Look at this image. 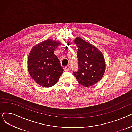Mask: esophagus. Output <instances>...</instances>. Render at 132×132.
<instances>
[{
	"label": "esophagus",
	"instance_id": "1",
	"mask_svg": "<svg viewBox=\"0 0 132 132\" xmlns=\"http://www.w3.org/2000/svg\"><path fill=\"white\" fill-rule=\"evenodd\" d=\"M69 69H70L69 65H67V66H66V67H65L64 68V70H65V71H68L69 70Z\"/></svg>",
	"mask_w": 132,
	"mask_h": 132
}]
</instances>
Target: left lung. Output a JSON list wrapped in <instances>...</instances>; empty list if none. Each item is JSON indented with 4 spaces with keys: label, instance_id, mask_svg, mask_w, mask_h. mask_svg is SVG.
I'll return each mask as SVG.
<instances>
[{
    "label": "left lung",
    "instance_id": "left-lung-1",
    "mask_svg": "<svg viewBox=\"0 0 132 132\" xmlns=\"http://www.w3.org/2000/svg\"><path fill=\"white\" fill-rule=\"evenodd\" d=\"M75 43L78 47L77 56L78 70L73 72L78 82L88 87L101 80L105 71V62L102 53L95 46L77 37Z\"/></svg>",
    "mask_w": 132,
    "mask_h": 132
}]
</instances>
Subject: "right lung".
Instances as JSON below:
<instances>
[{
	"label": "right lung",
	"instance_id": "obj_1",
	"mask_svg": "<svg viewBox=\"0 0 132 132\" xmlns=\"http://www.w3.org/2000/svg\"><path fill=\"white\" fill-rule=\"evenodd\" d=\"M60 42L48 39L34 46L28 59V71L32 78L41 86L50 87L56 84L63 72L54 51Z\"/></svg>",
	"mask_w": 132,
	"mask_h": 132
}]
</instances>
